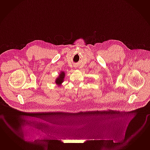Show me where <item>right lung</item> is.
<instances>
[{
	"label": "right lung",
	"mask_w": 150,
	"mask_h": 150,
	"mask_svg": "<svg viewBox=\"0 0 150 150\" xmlns=\"http://www.w3.org/2000/svg\"><path fill=\"white\" fill-rule=\"evenodd\" d=\"M64 77H65V73L64 71H61L59 77H57V78L55 80L56 84H57L59 86H61L62 83H63L64 81Z\"/></svg>",
	"instance_id": "1"
}]
</instances>
